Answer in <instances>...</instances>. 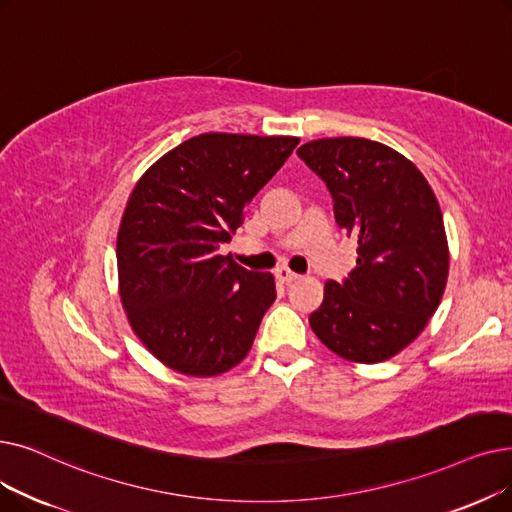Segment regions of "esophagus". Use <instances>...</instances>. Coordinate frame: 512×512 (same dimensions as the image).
<instances>
[{
  "label": "esophagus",
  "instance_id": "esophagus-1",
  "mask_svg": "<svg viewBox=\"0 0 512 512\" xmlns=\"http://www.w3.org/2000/svg\"><path fill=\"white\" fill-rule=\"evenodd\" d=\"M274 276H276V280L282 282V284H291V282L299 280V274L288 270L286 265H280V268H276V270H274Z\"/></svg>",
  "mask_w": 512,
  "mask_h": 512
}]
</instances>
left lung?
Instances as JSON below:
<instances>
[{"mask_svg": "<svg viewBox=\"0 0 512 512\" xmlns=\"http://www.w3.org/2000/svg\"><path fill=\"white\" fill-rule=\"evenodd\" d=\"M297 154L326 182L339 228L358 238L355 268L324 284L309 326L347 362H385L425 330L446 291L450 249L435 192L410 159L374 140L322 138Z\"/></svg>", "mask_w": 512, "mask_h": 512, "instance_id": "left-lung-1", "label": "left lung"}]
</instances>
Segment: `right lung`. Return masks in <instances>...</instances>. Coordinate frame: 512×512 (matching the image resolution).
<instances>
[{"label":"right lung","mask_w":512,"mask_h":512,"mask_svg":"<svg viewBox=\"0 0 512 512\" xmlns=\"http://www.w3.org/2000/svg\"><path fill=\"white\" fill-rule=\"evenodd\" d=\"M297 144L293 136L201 133L133 186L117 234L119 295L131 330L167 368L207 379L247 358L276 282L219 247Z\"/></svg>","instance_id":"1"}]
</instances>
